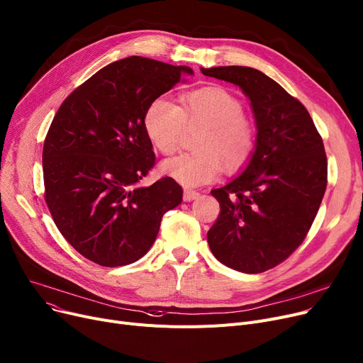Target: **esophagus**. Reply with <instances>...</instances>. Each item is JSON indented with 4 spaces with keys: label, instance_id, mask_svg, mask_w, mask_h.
<instances>
[{
    "label": "esophagus",
    "instance_id": "esophagus-1",
    "mask_svg": "<svg viewBox=\"0 0 363 363\" xmlns=\"http://www.w3.org/2000/svg\"><path fill=\"white\" fill-rule=\"evenodd\" d=\"M199 197H200V193L193 191V189H185V191H184V200L185 201H193V200H196Z\"/></svg>",
    "mask_w": 363,
    "mask_h": 363
}]
</instances>
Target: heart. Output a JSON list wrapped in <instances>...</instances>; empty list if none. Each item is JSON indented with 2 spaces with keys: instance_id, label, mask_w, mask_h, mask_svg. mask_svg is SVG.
<instances>
[{
  "instance_id": "heart-1",
  "label": "heart",
  "mask_w": 363,
  "mask_h": 363,
  "mask_svg": "<svg viewBox=\"0 0 363 363\" xmlns=\"http://www.w3.org/2000/svg\"><path fill=\"white\" fill-rule=\"evenodd\" d=\"M148 138L164 156L177 152L188 130L201 129L193 155L163 163L162 170L184 186L216 181L223 166L228 172L244 167L256 148V128L244 114L242 101L228 89L211 85L182 94L178 106L166 99L150 103L144 114Z\"/></svg>"
}]
</instances>
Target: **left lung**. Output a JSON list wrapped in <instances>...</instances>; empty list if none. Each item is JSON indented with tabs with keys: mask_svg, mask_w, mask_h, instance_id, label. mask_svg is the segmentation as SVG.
Listing matches in <instances>:
<instances>
[{
	"mask_svg": "<svg viewBox=\"0 0 363 363\" xmlns=\"http://www.w3.org/2000/svg\"><path fill=\"white\" fill-rule=\"evenodd\" d=\"M201 72L242 89L257 129L242 174L212 189L220 213L207 233L208 247L228 268L260 274L306 238L327 188L325 148L306 107L269 76L244 66Z\"/></svg>",
	"mask_w": 363,
	"mask_h": 363,
	"instance_id": "1",
	"label": "left lung"
}]
</instances>
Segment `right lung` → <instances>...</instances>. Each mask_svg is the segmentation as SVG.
Instances as JSON below:
<instances>
[{"label":"right lung","mask_w":363,"mask_h":363,"mask_svg":"<svg viewBox=\"0 0 363 363\" xmlns=\"http://www.w3.org/2000/svg\"><path fill=\"white\" fill-rule=\"evenodd\" d=\"M184 74L193 69L132 55L92 74L55 113L43 151L45 203L62 235L94 263L141 259L163 215L182 201L169 177L138 182L156 162L145 110Z\"/></svg>","instance_id":"right-lung-1"}]
</instances>
